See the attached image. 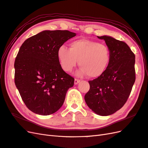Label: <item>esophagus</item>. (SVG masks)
I'll return each mask as SVG.
<instances>
[{"label":"esophagus","instance_id":"1","mask_svg":"<svg viewBox=\"0 0 148 148\" xmlns=\"http://www.w3.org/2000/svg\"><path fill=\"white\" fill-rule=\"evenodd\" d=\"M79 82H80V80H79V79H77V78H75V82H74L75 84H78V83H79Z\"/></svg>","mask_w":148,"mask_h":148}]
</instances>
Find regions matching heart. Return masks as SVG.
Segmentation results:
<instances>
[{
    "mask_svg": "<svg viewBox=\"0 0 148 148\" xmlns=\"http://www.w3.org/2000/svg\"><path fill=\"white\" fill-rule=\"evenodd\" d=\"M57 55L64 71H71L78 60L79 66L82 69L78 75H88L91 78L99 77L104 74L110 60L108 46L87 39L72 41L70 44V49L65 46H60Z\"/></svg>",
    "mask_w": 148,
    "mask_h": 148,
    "instance_id": "b5f03b06",
    "label": "heart"
}]
</instances>
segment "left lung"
<instances>
[{"label": "left lung", "instance_id": "left-lung-1", "mask_svg": "<svg viewBox=\"0 0 148 148\" xmlns=\"http://www.w3.org/2000/svg\"><path fill=\"white\" fill-rule=\"evenodd\" d=\"M97 38L109 48L110 60L104 74L89 81L84 100L96 114L107 116L122 108L130 95L136 78L135 56L123 41L107 36Z\"/></svg>", "mask_w": 148, "mask_h": 148}]
</instances>
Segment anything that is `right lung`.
Here are the masks:
<instances>
[{
    "label": "right lung",
    "instance_id": "obj_1",
    "mask_svg": "<svg viewBox=\"0 0 148 148\" xmlns=\"http://www.w3.org/2000/svg\"><path fill=\"white\" fill-rule=\"evenodd\" d=\"M75 36L68 30H46L22 44L15 60V83L33 112L51 115L63 105L75 79L62 69L57 52Z\"/></svg>",
    "mask_w": 148,
    "mask_h": 148
}]
</instances>
